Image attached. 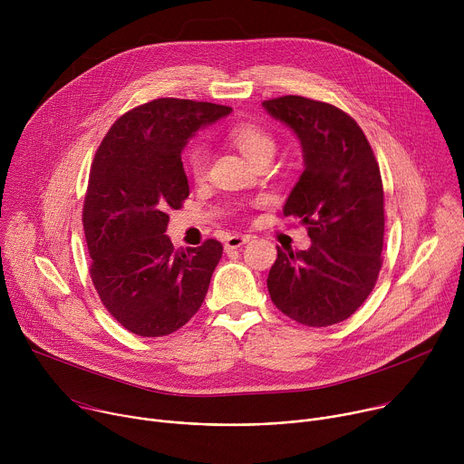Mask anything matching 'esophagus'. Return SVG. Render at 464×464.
I'll return each instance as SVG.
<instances>
[{"mask_svg": "<svg viewBox=\"0 0 464 464\" xmlns=\"http://www.w3.org/2000/svg\"><path fill=\"white\" fill-rule=\"evenodd\" d=\"M249 235H231V237H227L226 238V249L229 251V249H237V247H240V246H244L246 242H249Z\"/></svg>", "mask_w": 464, "mask_h": 464, "instance_id": "obj_1", "label": "esophagus"}]
</instances>
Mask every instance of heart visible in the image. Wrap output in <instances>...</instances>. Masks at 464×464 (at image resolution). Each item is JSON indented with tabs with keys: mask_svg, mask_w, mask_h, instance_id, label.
I'll return each mask as SVG.
<instances>
[{
	"mask_svg": "<svg viewBox=\"0 0 464 464\" xmlns=\"http://www.w3.org/2000/svg\"><path fill=\"white\" fill-rule=\"evenodd\" d=\"M229 140L251 161L258 163L274 156L276 138L270 130L255 122H237L229 128ZM185 167L194 179H202L208 167V149L200 141H192L183 154Z\"/></svg>",
	"mask_w": 464,
	"mask_h": 464,
	"instance_id": "1",
	"label": "heart"
}]
</instances>
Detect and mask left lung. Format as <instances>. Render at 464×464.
Here are the masks:
<instances>
[{
	"mask_svg": "<svg viewBox=\"0 0 464 464\" xmlns=\"http://www.w3.org/2000/svg\"><path fill=\"white\" fill-rule=\"evenodd\" d=\"M262 106L301 141L304 170L283 215L299 218L312 240L301 251L277 247L270 297L301 324H336L363 304L382 268L385 217L378 161L358 122L333 104L285 95Z\"/></svg>",
	"mask_w": 464,
	"mask_h": 464,
	"instance_id": "left-lung-1",
	"label": "left lung"
}]
</instances>
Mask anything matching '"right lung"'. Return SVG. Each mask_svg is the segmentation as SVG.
<instances>
[{
	"label": "right lung",
	"mask_w": 464,
	"mask_h": 464,
	"mask_svg": "<svg viewBox=\"0 0 464 464\" xmlns=\"http://www.w3.org/2000/svg\"><path fill=\"white\" fill-rule=\"evenodd\" d=\"M229 106L154 99L121 115L99 145L82 224L90 276L106 310L143 338L169 336L202 306L222 244L174 249L169 211L188 196L181 163L187 140Z\"/></svg>",
	"instance_id": "obj_1"
}]
</instances>
